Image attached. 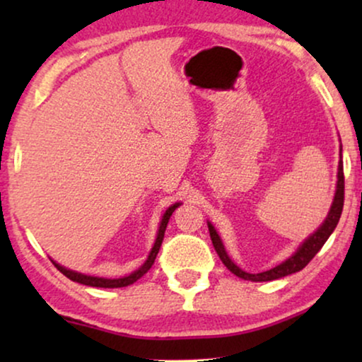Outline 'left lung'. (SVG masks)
Segmentation results:
<instances>
[{"label": "left lung", "instance_id": "obj_1", "mask_svg": "<svg viewBox=\"0 0 362 362\" xmlns=\"http://www.w3.org/2000/svg\"><path fill=\"white\" fill-rule=\"evenodd\" d=\"M343 204H344V173H343V161H339L338 166V182H336V192H334V199L333 204H331V209L326 216V219L323 224L318 227V230H315L308 239H306L303 244L298 247V250L295 252L290 259H286L285 262H281L280 265L274 267V269L267 270V272H260V274H249V272H244L242 269H239L234 262L229 259L227 252L222 245V240L219 234H217L214 226L211 222H207V227H209V234H211V240L212 245L219 255V259L222 260L227 269H229L232 274L239 276V279L244 280H250V281H270V280H276L281 279V276L291 275L295 272L303 270L306 265L310 264L311 259L318 254L321 247L325 245V242L328 240V237L333 234V230L338 226L341 212H343Z\"/></svg>", "mask_w": 362, "mask_h": 362}]
</instances>
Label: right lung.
<instances>
[{"mask_svg":"<svg viewBox=\"0 0 362 362\" xmlns=\"http://www.w3.org/2000/svg\"><path fill=\"white\" fill-rule=\"evenodd\" d=\"M180 206V202H176V204H173L171 207H168L165 214H163V219H161V224H160V229H158V235H156V240H155V245H153V249L150 252V255H148V259L145 264H143L140 269L133 272V274L127 275V276H122V279H102V276H90V275H83V274H78V272H74V270H69L66 267L56 264V262L52 260V264L56 269L61 272L67 276V279H71L72 281H77V284H82V285H88V286H98V288H122V286H128L132 284H135L138 279H141L143 275L146 274L148 270L151 269V265L155 264V259L158 255V252H160V247H161V242H163V237H165V230H166V226L168 222H170V217L173 212H175L176 207Z\"/></svg>","mask_w":362,"mask_h":362,"instance_id":"1","label":"right lung"}]
</instances>
